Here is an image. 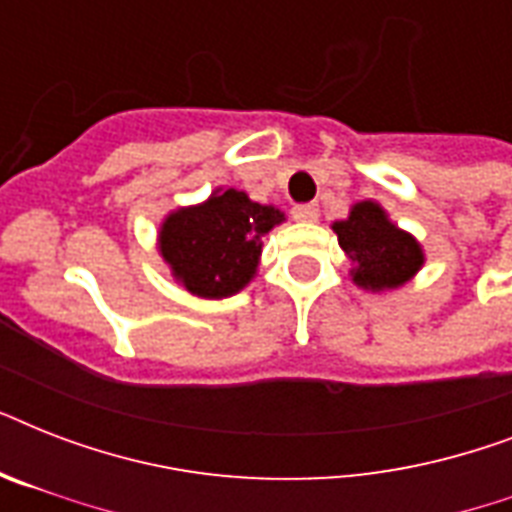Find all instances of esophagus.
<instances>
[{
  "instance_id": "1",
  "label": "esophagus",
  "mask_w": 512,
  "mask_h": 512,
  "mask_svg": "<svg viewBox=\"0 0 512 512\" xmlns=\"http://www.w3.org/2000/svg\"><path fill=\"white\" fill-rule=\"evenodd\" d=\"M292 215H295V220H300V223H316V220H319V207H316V204H297V207L292 209Z\"/></svg>"
}]
</instances>
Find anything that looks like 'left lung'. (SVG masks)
Masks as SVG:
<instances>
[{
	"label": "left lung",
	"mask_w": 512,
	"mask_h": 512,
	"mask_svg": "<svg viewBox=\"0 0 512 512\" xmlns=\"http://www.w3.org/2000/svg\"><path fill=\"white\" fill-rule=\"evenodd\" d=\"M342 252L350 260V279L366 292L404 287L425 265L422 244L398 228L377 201H356L345 220L332 223Z\"/></svg>",
	"instance_id": "8db88e82"
}]
</instances>
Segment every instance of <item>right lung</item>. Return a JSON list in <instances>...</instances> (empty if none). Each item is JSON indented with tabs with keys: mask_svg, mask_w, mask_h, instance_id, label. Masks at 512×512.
I'll list each match as a JSON object with an SVG mask.
<instances>
[{
	"mask_svg": "<svg viewBox=\"0 0 512 512\" xmlns=\"http://www.w3.org/2000/svg\"><path fill=\"white\" fill-rule=\"evenodd\" d=\"M287 217L244 191L215 188L209 199L177 207L159 225V255L172 279L196 297L223 300L257 276L263 236Z\"/></svg>",
	"mask_w": 512,
	"mask_h": 512,
	"instance_id": "1",
	"label": "right lung"
}]
</instances>
